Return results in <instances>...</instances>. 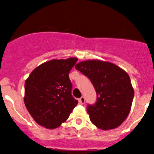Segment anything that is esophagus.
<instances>
[{
    "instance_id": "34e87169",
    "label": "esophagus",
    "mask_w": 154,
    "mask_h": 154,
    "mask_svg": "<svg viewBox=\"0 0 154 154\" xmlns=\"http://www.w3.org/2000/svg\"><path fill=\"white\" fill-rule=\"evenodd\" d=\"M79 102L80 104H84L85 103V98L84 97H82L79 99Z\"/></svg>"
}]
</instances>
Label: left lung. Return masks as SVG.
Returning <instances> with one entry per match:
<instances>
[{
  "label": "left lung",
  "instance_id": "8db88e82",
  "mask_svg": "<svg viewBox=\"0 0 154 154\" xmlns=\"http://www.w3.org/2000/svg\"><path fill=\"white\" fill-rule=\"evenodd\" d=\"M75 68L89 78L96 91V103L87 105L91 122L103 130L120 126L128 116L134 97L128 74L114 64L100 60L82 62Z\"/></svg>",
  "mask_w": 154,
  "mask_h": 154
}]
</instances>
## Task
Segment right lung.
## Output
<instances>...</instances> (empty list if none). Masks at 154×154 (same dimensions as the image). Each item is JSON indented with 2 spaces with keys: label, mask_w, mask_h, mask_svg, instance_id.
<instances>
[{
  "label": "right lung",
  "mask_w": 154,
  "mask_h": 154,
  "mask_svg": "<svg viewBox=\"0 0 154 154\" xmlns=\"http://www.w3.org/2000/svg\"><path fill=\"white\" fill-rule=\"evenodd\" d=\"M77 58L52 60L37 67L25 84V104L36 123L55 129L68 119L78 104L72 96L69 72Z\"/></svg>",
  "instance_id": "right-lung-1"
}]
</instances>
